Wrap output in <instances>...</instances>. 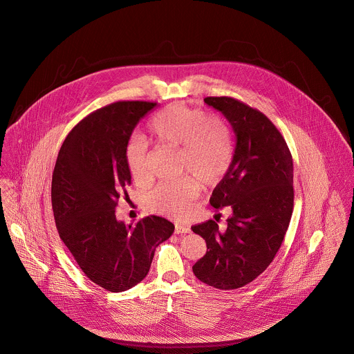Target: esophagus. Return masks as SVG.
<instances>
[{
	"label": "esophagus",
	"mask_w": 354,
	"mask_h": 354,
	"mask_svg": "<svg viewBox=\"0 0 354 354\" xmlns=\"http://www.w3.org/2000/svg\"><path fill=\"white\" fill-rule=\"evenodd\" d=\"M191 228L184 224H176V234H189Z\"/></svg>",
	"instance_id": "34e87169"
}]
</instances>
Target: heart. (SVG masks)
Returning <instances> with one entry per match:
<instances>
[{
  "instance_id": "obj_1",
  "label": "heart",
  "mask_w": 354,
  "mask_h": 354,
  "mask_svg": "<svg viewBox=\"0 0 354 354\" xmlns=\"http://www.w3.org/2000/svg\"><path fill=\"white\" fill-rule=\"evenodd\" d=\"M149 133L159 144L180 148L178 173L187 176L160 183L149 194L148 203L156 213L181 218L189 213L199 195L198 182L213 187L230 171L234 159L232 130L221 117L176 103L151 119ZM124 160L136 183L148 181L144 141L131 138L124 147Z\"/></svg>"
}]
</instances>
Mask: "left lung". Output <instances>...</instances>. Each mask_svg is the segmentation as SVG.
<instances>
[{
  "mask_svg": "<svg viewBox=\"0 0 354 354\" xmlns=\"http://www.w3.org/2000/svg\"><path fill=\"white\" fill-rule=\"evenodd\" d=\"M236 136L230 171L214 188L210 205L230 206L225 231L210 220L192 227L207 251L194 266L195 276L216 288L235 290L258 277L273 261L294 207V167L286 140L262 113L232 97H206Z\"/></svg>",
  "mask_w": 354,
  "mask_h": 354,
  "instance_id": "obj_1",
  "label": "left lung"
}]
</instances>
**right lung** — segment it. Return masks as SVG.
<instances>
[{
	"instance_id": "obj_1",
	"label": "right lung",
	"mask_w": 354,
	"mask_h": 354,
	"mask_svg": "<svg viewBox=\"0 0 354 354\" xmlns=\"http://www.w3.org/2000/svg\"><path fill=\"white\" fill-rule=\"evenodd\" d=\"M156 103L117 102L82 119L66 137L52 176L56 228L82 272L97 286L122 292L151 268L155 248L174 232L166 218L118 221L115 207L131 176L124 147Z\"/></svg>"
}]
</instances>
